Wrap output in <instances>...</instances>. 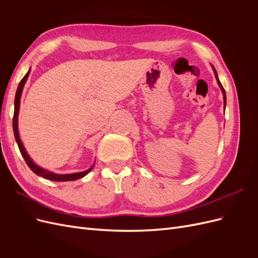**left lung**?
I'll use <instances>...</instances> for the list:
<instances>
[{"mask_svg":"<svg viewBox=\"0 0 258 258\" xmlns=\"http://www.w3.org/2000/svg\"><path fill=\"white\" fill-rule=\"evenodd\" d=\"M213 68V71H214V74H215V77H216V81H217V84H218V86H220V88L222 89V92H223V96H224V105L226 106V92H225V89H224V87L222 86V84H221V82H220V80H218V76H217V73H216V71H215V69H214V67H212Z\"/></svg>","mask_w":258,"mask_h":258,"instance_id":"left-lung-1","label":"left lung"}]
</instances>
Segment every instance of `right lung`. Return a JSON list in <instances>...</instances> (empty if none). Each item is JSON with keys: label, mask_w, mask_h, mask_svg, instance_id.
<instances>
[{"label": "right lung", "mask_w": 258, "mask_h": 258, "mask_svg": "<svg viewBox=\"0 0 258 258\" xmlns=\"http://www.w3.org/2000/svg\"><path fill=\"white\" fill-rule=\"evenodd\" d=\"M31 69L28 71V73L23 76V79L20 81L19 85H18V88L16 91V97H15V110H14V117H13V129H14V135H15V139H16V142L18 144L19 147V151L22 155L23 159L26 160L27 165L29 166V168L33 171V172L38 175V176H42L44 178H47L50 179V181H57V182H66V181H75L77 178H81L84 177L86 174L92 170L93 166L90 167L88 170L83 171V172H77V173H71V174H56L53 172H50L48 170H45L43 168H41L40 166H37L36 163L30 158V156L28 155L27 151L25 146H23L21 140L19 138V131H18V114H19V107H20V98H21V93L23 90V86H25L27 80H28V76L30 74Z\"/></svg>", "instance_id": "add662e5"}]
</instances>
